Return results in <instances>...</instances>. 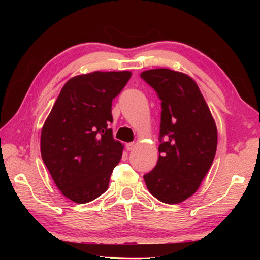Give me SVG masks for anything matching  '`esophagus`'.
Returning a JSON list of instances; mask_svg holds the SVG:
<instances>
[{"mask_svg": "<svg viewBox=\"0 0 260 260\" xmlns=\"http://www.w3.org/2000/svg\"><path fill=\"white\" fill-rule=\"evenodd\" d=\"M134 147H135V143H134V142H129V143L126 144V149H127V150H128V151L133 150Z\"/></svg>", "mask_w": 260, "mask_h": 260, "instance_id": "obj_1", "label": "esophagus"}]
</instances>
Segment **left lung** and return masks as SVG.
<instances>
[{
	"label": "left lung",
	"mask_w": 260,
	"mask_h": 260,
	"mask_svg": "<svg viewBox=\"0 0 260 260\" xmlns=\"http://www.w3.org/2000/svg\"><path fill=\"white\" fill-rule=\"evenodd\" d=\"M161 100L159 157L144 174L148 190L166 204H178L200 188L217 151L218 132L195 80L170 69L141 73ZM166 136V142L162 138Z\"/></svg>",
	"instance_id": "8db88e82"
}]
</instances>
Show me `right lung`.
Wrapping results in <instances>:
<instances>
[{
	"label": "right lung",
	"mask_w": 260,
	"mask_h": 260,
	"mask_svg": "<svg viewBox=\"0 0 260 260\" xmlns=\"http://www.w3.org/2000/svg\"><path fill=\"white\" fill-rule=\"evenodd\" d=\"M129 71H95L70 79L41 131V157L60 192L78 204L94 201L109 187L124 146L114 140L112 100Z\"/></svg>",
	"instance_id": "obj_1"
}]
</instances>
